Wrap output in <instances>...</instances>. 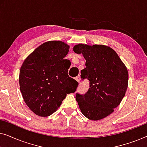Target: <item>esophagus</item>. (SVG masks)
Returning <instances> with one entry per match:
<instances>
[{
	"instance_id": "obj_1",
	"label": "esophagus",
	"mask_w": 147,
	"mask_h": 147,
	"mask_svg": "<svg viewBox=\"0 0 147 147\" xmlns=\"http://www.w3.org/2000/svg\"><path fill=\"white\" fill-rule=\"evenodd\" d=\"M75 80H76V81H77L78 82H80V76H77V77L75 78Z\"/></svg>"
}]
</instances>
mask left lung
Segmentation results:
<instances>
[{
  "label": "left lung",
  "mask_w": 147,
  "mask_h": 147,
  "mask_svg": "<svg viewBox=\"0 0 147 147\" xmlns=\"http://www.w3.org/2000/svg\"><path fill=\"white\" fill-rule=\"evenodd\" d=\"M74 51L85 58L86 67L81 71V78L90 81L88 91L84 95L76 94V101L86 118L101 120L112 114L123 99L128 88L127 68L108 46L80 43Z\"/></svg>",
  "instance_id": "1"
}]
</instances>
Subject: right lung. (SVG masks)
<instances>
[{"instance_id": "1", "label": "right lung", "mask_w": 147, "mask_h": 147, "mask_svg": "<svg viewBox=\"0 0 147 147\" xmlns=\"http://www.w3.org/2000/svg\"><path fill=\"white\" fill-rule=\"evenodd\" d=\"M69 46L61 41L45 42L24 61L19 73L20 90L28 107L37 116H50L67 94L74 93L78 82L69 77Z\"/></svg>"}]
</instances>
